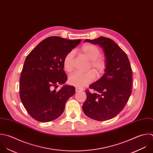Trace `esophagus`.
Here are the masks:
<instances>
[{
	"label": "esophagus",
	"mask_w": 153,
	"mask_h": 153,
	"mask_svg": "<svg viewBox=\"0 0 153 153\" xmlns=\"http://www.w3.org/2000/svg\"><path fill=\"white\" fill-rule=\"evenodd\" d=\"M83 89H80L79 88H76V92H80V91H82Z\"/></svg>",
	"instance_id": "obj_1"
}]
</instances>
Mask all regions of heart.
<instances>
[{
	"label": "heart",
	"instance_id": "1",
	"mask_svg": "<svg viewBox=\"0 0 153 153\" xmlns=\"http://www.w3.org/2000/svg\"><path fill=\"white\" fill-rule=\"evenodd\" d=\"M81 53L90 60L89 67H91L98 76L101 75L106 68V61L104 57L101 56L100 49L95 45L92 44H85L80 49ZM74 53L73 52H68L64 57L63 65L65 70L68 73L73 70V59ZM95 78L94 71H89L86 73H74L68 79L69 83L77 88H83Z\"/></svg>",
	"mask_w": 153,
	"mask_h": 153
}]
</instances>
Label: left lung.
I'll use <instances>...</instances> for the list:
<instances>
[{
  "mask_svg": "<svg viewBox=\"0 0 153 153\" xmlns=\"http://www.w3.org/2000/svg\"><path fill=\"white\" fill-rule=\"evenodd\" d=\"M86 42L102 48L106 68L104 75L89 86L96 92L86 91L82 110L92 119L107 120L116 116L128 101L132 94V68L126 53L110 38L101 36Z\"/></svg>",
  "mask_w": 153,
  "mask_h": 153,
  "instance_id": "8db88e82",
  "label": "left lung"
}]
</instances>
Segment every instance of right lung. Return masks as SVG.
Segmentation results:
<instances>
[{
    "mask_svg": "<svg viewBox=\"0 0 153 153\" xmlns=\"http://www.w3.org/2000/svg\"><path fill=\"white\" fill-rule=\"evenodd\" d=\"M80 42L49 37L27 55L19 80V96L28 113L37 121L48 122L59 117L74 95L73 86L64 85L58 91L53 88L66 82L64 58Z\"/></svg>",
    "mask_w": 153,
    "mask_h": 153,
    "instance_id": "1",
    "label": "right lung"
}]
</instances>
